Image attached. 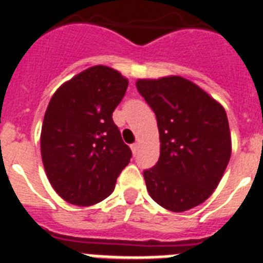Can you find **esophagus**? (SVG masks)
<instances>
[{
    "label": "esophagus",
    "instance_id": "1",
    "mask_svg": "<svg viewBox=\"0 0 263 263\" xmlns=\"http://www.w3.org/2000/svg\"><path fill=\"white\" fill-rule=\"evenodd\" d=\"M130 148H132V153H133V154L136 155L137 153H138L139 145H138V143H134V145H132V146H130Z\"/></svg>",
    "mask_w": 263,
    "mask_h": 263
}]
</instances>
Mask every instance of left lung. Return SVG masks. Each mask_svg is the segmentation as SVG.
<instances>
[{
	"label": "left lung",
	"instance_id": "8db88e82",
	"mask_svg": "<svg viewBox=\"0 0 263 263\" xmlns=\"http://www.w3.org/2000/svg\"><path fill=\"white\" fill-rule=\"evenodd\" d=\"M137 89L157 116L160 155L143 178L148 195L171 212L200 205L231 159L232 138L221 104L182 76L138 79Z\"/></svg>",
	"mask_w": 263,
	"mask_h": 263
}]
</instances>
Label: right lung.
Wrapping results in <instances>:
<instances>
[{"label": "right lung", "mask_w": 263, "mask_h": 263, "mask_svg": "<svg viewBox=\"0 0 263 263\" xmlns=\"http://www.w3.org/2000/svg\"><path fill=\"white\" fill-rule=\"evenodd\" d=\"M129 80L93 66L63 83L51 97L41 132V154L52 188L69 204L88 206L115 190L132 152L111 113Z\"/></svg>", "instance_id": "right-lung-1"}]
</instances>
